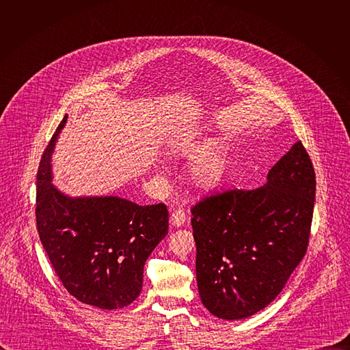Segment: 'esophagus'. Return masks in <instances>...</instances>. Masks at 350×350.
Returning <instances> with one entry per match:
<instances>
[{
  "label": "esophagus",
  "instance_id": "1",
  "mask_svg": "<svg viewBox=\"0 0 350 350\" xmlns=\"http://www.w3.org/2000/svg\"><path fill=\"white\" fill-rule=\"evenodd\" d=\"M185 220H187V215H185L184 209H177L170 216V223L174 227H181L185 223Z\"/></svg>",
  "mask_w": 350,
  "mask_h": 350
}]
</instances>
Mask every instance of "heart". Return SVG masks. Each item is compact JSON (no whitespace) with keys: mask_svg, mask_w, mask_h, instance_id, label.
Here are the masks:
<instances>
[{"mask_svg":"<svg viewBox=\"0 0 350 350\" xmlns=\"http://www.w3.org/2000/svg\"><path fill=\"white\" fill-rule=\"evenodd\" d=\"M181 154H193L188 162V174L199 187H212L217 183L223 173L224 161L219 146L209 142L204 146V138L195 134L185 139L177 148Z\"/></svg>","mask_w":350,"mask_h":350,"instance_id":"obj_1","label":"heart"}]
</instances>
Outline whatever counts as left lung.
<instances>
[{
    "label": "left lung",
    "mask_w": 350,
    "mask_h": 350,
    "mask_svg": "<svg viewBox=\"0 0 350 350\" xmlns=\"http://www.w3.org/2000/svg\"><path fill=\"white\" fill-rule=\"evenodd\" d=\"M316 174L301 141L255 189H231L192 206L196 281L204 306L241 320L270 305L309 245Z\"/></svg>",
    "instance_id": "left-lung-1"
}]
</instances>
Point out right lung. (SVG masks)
Returning a JSON list of instances; mask_svg holds the SVG:
<instances>
[{"label":"right lung","instance_id":"1","mask_svg":"<svg viewBox=\"0 0 350 350\" xmlns=\"http://www.w3.org/2000/svg\"><path fill=\"white\" fill-rule=\"evenodd\" d=\"M64 118L37 172L40 241L64 286L77 301L122 309L138 297L144 265L169 230L165 204L139 206L119 196H69L53 184L51 155Z\"/></svg>","mask_w":350,"mask_h":350}]
</instances>
